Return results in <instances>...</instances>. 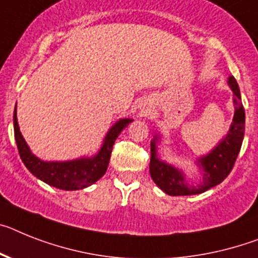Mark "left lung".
Instances as JSON below:
<instances>
[{
	"label": "left lung",
	"mask_w": 258,
	"mask_h": 258,
	"mask_svg": "<svg viewBox=\"0 0 258 258\" xmlns=\"http://www.w3.org/2000/svg\"><path fill=\"white\" fill-rule=\"evenodd\" d=\"M229 88L233 92V103H235V115H233L232 124L229 128L228 135L222 140L220 144L214 148L213 152L205 157H201L198 162L203 169L202 182L197 186L186 185L182 173L173 168L169 164L157 157L156 155V138L151 142V162H149V173L162 191L169 196H192L201 194L214 186L219 185L227 178L232 170L237 155L240 152L244 139V130H245V112H244L240 89L235 77H229Z\"/></svg>",
	"instance_id": "obj_1"
}]
</instances>
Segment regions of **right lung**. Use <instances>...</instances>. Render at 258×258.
Segmentation results:
<instances>
[{
  "label": "right lung",
  "mask_w": 258,
  "mask_h": 258,
  "mask_svg": "<svg viewBox=\"0 0 258 258\" xmlns=\"http://www.w3.org/2000/svg\"><path fill=\"white\" fill-rule=\"evenodd\" d=\"M13 122H14L15 142H17V147H18L19 156H21L26 168L34 176L44 181L45 183L53 186V187L61 190H77L92 185L105 174L107 166H109L114 142H115L119 134L122 133V130L127 127L133 120L131 119H120L112 125L106 135L102 148L94 157L64 162L42 161L36 156L32 155L30 148L26 144L25 139H23L22 134L19 131L18 120H17V105H15Z\"/></svg>",
  "instance_id": "1"
}]
</instances>
